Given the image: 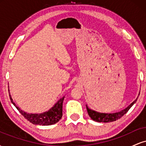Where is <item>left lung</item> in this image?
Masks as SVG:
<instances>
[{
    "label": "left lung",
    "instance_id": "1",
    "mask_svg": "<svg viewBox=\"0 0 146 146\" xmlns=\"http://www.w3.org/2000/svg\"><path fill=\"white\" fill-rule=\"evenodd\" d=\"M137 99L135 100L132 104H130V105H129L127 108H125V109L121 110L120 112H117V113H98V112L95 111L90 108H88V107L86 106L87 112H88V115H89L90 118L93 120V121H98V122H104V123H107V122H112L115 121L116 120L120 119L122 116H123V115H125L127 112L128 111L129 109L133 106L134 104L137 102Z\"/></svg>",
    "mask_w": 146,
    "mask_h": 146
}]
</instances>
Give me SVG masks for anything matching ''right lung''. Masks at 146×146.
I'll return each mask as SVG.
<instances>
[{"mask_svg":"<svg viewBox=\"0 0 146 146\" xmlns=\"http://www.w3.org/2000/svg\"><path fill=\"white\" fill-rule=\"evenodd\" d=\"M9 98L11 103L14 105V106H16V108L22 114V115L24 116L26 119L32 123L33 124L42 125H53L59 121L62 116V104L64 97L59 100V101L49 110L40 114H29L25 113V111L21 110L18 106H16L11 96Z\"/></svg>","mask_w":146,"mask_h":146,"instance_id":"obj_1","label":"right lung"}]
</instances>
